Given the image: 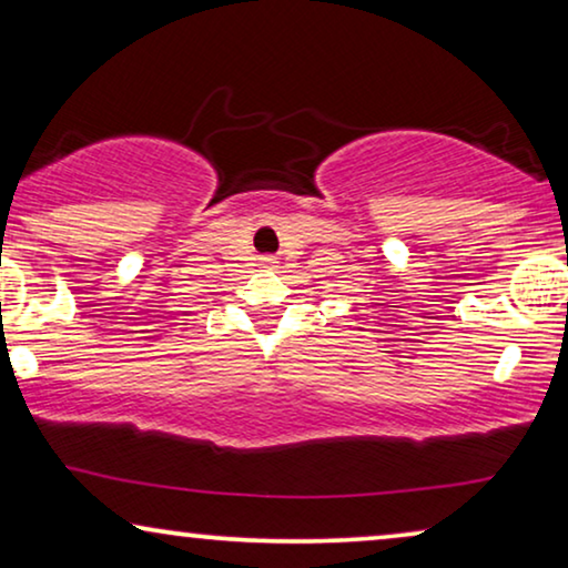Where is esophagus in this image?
<instances>
[{"label":"esophagus","mask_w":568,"mask_h":568,"mask_svg":"<svg viewBox=\"0 0 568 568\" xmlns=\"http://www.w3.org/2000/svg\"><path fill=\"white\" fill-rule=\"evenodd\" d=\"M263 266H274V258H263Z\"/></svg>","instance_id":"1"}]
</instances>
